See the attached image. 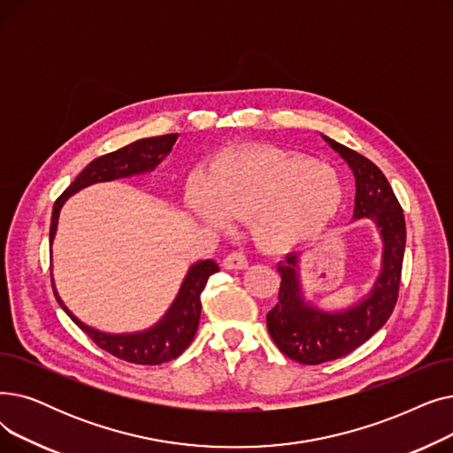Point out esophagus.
<instances>
[{
    "label": "esophagus",
    "mask_w": 453,
    "mask_h": 453,
    "mask_svg": "<svg viewBox=\"0 0 453 453\" xmlns=\"http://www.w3.org/2000/svg\"><path fill=\"white\" fill-rule=\"evenodd\" d=\"M249 262H247V256L243 252H232L228 256H225L223 260V267L230 269V271H242L247 269Z\"/></svg>",
    "instance_id": "1"
}]
</instances>
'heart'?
I'll return each mask as SVG.
<instances>
[{"mask_svg":"<svg viewBox=\"0 0 453 453\" xmlns=\"http://www.w3.org/2000/svg\"><path fill=\"white\" fill-rule=\"evenodd\" d=\"M189 211L213 228L250 219L254 240L271 250H289L317 240L335 221L344 186L326 164L278 149H238L211 165L206 182L188 193Z\"/></svg>","mask_w":453,"mask_h":453,"instance_id":"obj_1","label":"heart"}]
</instances>
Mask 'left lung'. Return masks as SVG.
Returning a JSON list of instances; mask_svg holds the SVG:
<instances>
[{
    "label": "left lung",
    "instance_id": "left-lung-1",
    "mask_svg": "<svg viewBox=\"0 0 453 453\" xmlns=\"http://www.w3.org/2000/svg\"><path fill=\"white\" fill-rule=\"evenodd\" d=\"M334 153L347 164L356 179L352 221H371L381 242L380 271L372 286L344 308H322L303 288L304 252H291L278 264L282 276L276 306L267 313V330L288 357L319 365L342 357L369 341L391 317L405 249V219L391 184L376 164L320 134Z\"/></svg>",
    "mask_w": 453,
    "mask_h": 453
}]
</instances>
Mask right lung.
<instances>
[{
  "mask_svg": "<svg viewBox=\"0 0 453 453\" xmlns=\"http://www.w3.org/2000/svg\"><path fill=\"white\" fill-rule=\"evenodd\" d=\"M177 138H179L177 133L153 136V138H142L114 150V153L103 155L92 160L81 171L79 177L70 184V188L57 199L53 206V215H51L50 245L53 247V240L57 235L60 210L64 203H66L72 196L97 182H111L118 179H128V177L150 173V171H155L164 162V158H167ZM218 271H219V265L213 260H199L193 265H189L175 300L171 303V306L162 315V319H158L153 326H149L145 330L125 332V334L103 332L86 325V322L75 317L73 311L64 304V300L60 298L55 288L53 274H51V284H53V291L60 308L68 313V317L97 344V347H101L103 350L119 359L131 361V363L160 365L180 356L191 342L193 335H196L199 319H201V308H203L201 291L204 289L208 278Z\"/></svg>",
  "mask_w": 453,
  "mask_h": 453,
  "instance_id": "obj_1",
  "label": "right lung"
}]
</instances>
